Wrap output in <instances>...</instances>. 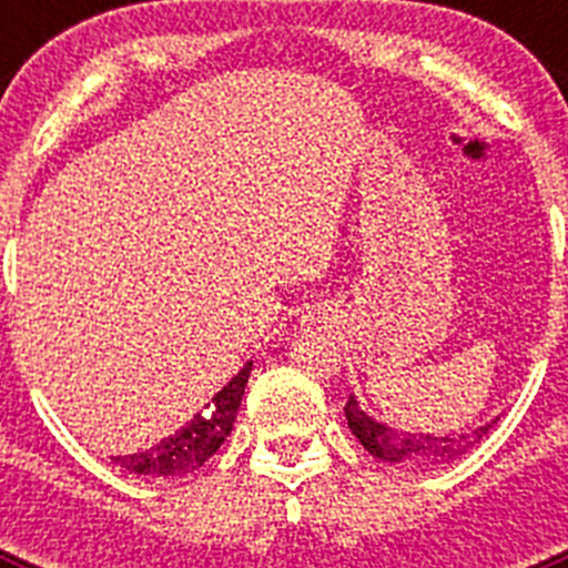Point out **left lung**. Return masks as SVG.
<instances>
[{"label":"left lung","instance_id":"left-lung-1","mask_svg":"<svg viewBox=\"0 0 568 568\" xmlns=\"http://www.w3.org/2000/svg\"><path fill=\"white\" fill-rule=\"evenodd\" d=\"M346 424L353 429L355 438L361 440L366 453L375 458L386 460V464H415V466H429V464H444V460H455L469 449L480 435L489 433V426H478L471 435H433V433H404V429H393L384 420H375L364 413L349 395L344 406Z\"/></svg>","mask_w":568,"mask_h":568}]
</instances>
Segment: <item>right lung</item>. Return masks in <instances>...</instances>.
I'll return each instance as SVG.
<instances>
[{
    "label": "right lung",
    "mask_w": 568,
    "mask_h": 568,
    "mask_svg": "<svg viewBox=\"0 0 568 568\" xmlns=\"http://www.w3.org/2000/svg\"><path fill=\"white\" fill-rule=\"evenodd\" d=\"M250 369H253V361L241 366L230 378V384H224L204 406V413H195L193 420H187V426L175 429L173 435L162 438L144 453L115 455L113 464H119L130 475H144V478H182V475L199 469L204 460L219 453V446L233 433Z\"/></svg>",
    "instance_id": "right-lung-1"
}]
</instances>
